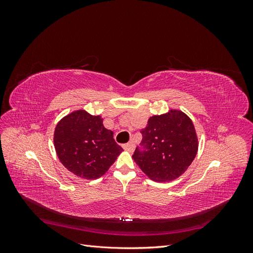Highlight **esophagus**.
I'll return each instance as SVG.
<instances>
[{
	"label": "esophagus",
	"instance_id": "34e87169",
	"mask_svg": "<svg viewBox=\"0 0 253 253\" xmlns=\"http://www.w3.org/2000/svg\"><path fill=\"white\" fill-rule=\"evenodd\" d=\"M122 148H124L126 151H128V152H133L135 150V144L133 142H128V143H126V144L122 145Z\"/></svg>",
	"mask_w": 253,
	"mask_h": 253
}]
</instances>
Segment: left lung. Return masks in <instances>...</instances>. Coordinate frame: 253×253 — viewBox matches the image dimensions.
<instances>
[{
    "label": "left lung",
    "mask_w": 253,
    "mask_h": 253,
    "mask_svg": "<svg viewBox=\"0 0 253 253\" xmlns=\"http://www.w3.org/2000/svg\"><path fill=\"white\" fill-rule=\"evenodd\" d=\"M141 134L133 159L152 180L178 178L196 156L198 140L193 122L181 111L150 117Z\"/></svg>",
    "instance_id": "8db88e82"
}]
</instances>
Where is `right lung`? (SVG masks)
<instances>
[{
  "mask_svg": "<svg viewBox=\"0 0 253 253\" xmlns=\"http://www.w3.org/2000/svg\"><path fill=\"white\" fill-rule=\"evenodd\" d=\"M102 122L100 116L78 110L61 119L55 128L53 144L61 164L81 178L101 177L124 151Z\"/></svg>",
  "mask_w": 253,
  "mask_h": 253,
  "instance_id": "obj_1",
  "label": "right lung"
}]
</instances>
